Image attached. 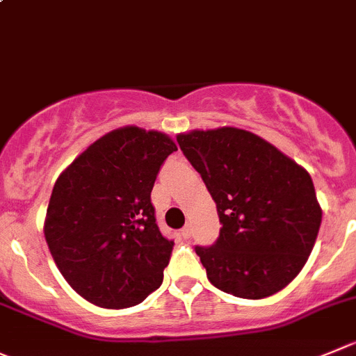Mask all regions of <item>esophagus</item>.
<instances>
[{"instance_id": "1", "label": "esophagus", "mask_w": 356, "mask_h": 356, "mask_svg": "<svg viewBox=\"0 0 356 356\" xmlns=\"http://www.w3.org/2000/svg\"><path fill=\"white\" fill-rule=\"evenodd\" d=\"M181 234H184V238H191V236H192V225H191V223L184 227V231H181Z\"/></svg>"}]
</instances>
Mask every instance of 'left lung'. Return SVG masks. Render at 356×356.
<instances>
[{"mask_svg":"<svg viewBox=\"0 0 356 356\" xmlns=\"http://www.w3.org/2000/svg\"><path fill=\"white\" fill-rule=\"evenodd\" d=\"M176 141L216 204L220 236L195 246L206 276L231 296L264 299L302 270L321 208L309 172L264 138L238 129H194Z\"/></svg>","mask_w":356,"mask_h":356,"instance_id":"1","label":"left lung"}]
</instances>
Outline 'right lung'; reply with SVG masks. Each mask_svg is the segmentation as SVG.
Here are the masks:
<instances>
[{
	"mask_svg": "<svg viewBox=\"0 0 356 356\" xmlns=\"http://www.w3.org/2000/svg\"><path fill=\"white\" fill-rule=\"evenodd\" d=\"M176 150L161 131L125 125L89 145L57 178L43 232L57 269L90 304L124 309L161 286L175 243L159 231L150 194Z\"/></svg>",
	"mask_w": 356,
	"mask_h": 356,
	"instance_id": "obj_1",
	"label": "right lung"
}]
</instances>
